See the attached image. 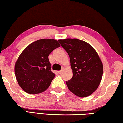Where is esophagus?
Instances as JSON below:
<instances>
[{
	"instance_id": "1",
	"label": "esophagus",
	"mask_w": 123,
	"mask_h": 123,
	"mask_svg": "<svg viewBox=\"0 0 123 123\" xmlns=\"http://www.w3.org/2000/svg\"><path fill=\"white\" fill-rule=\"evenodd\" d=\"M63 69H62V70H61V71H57V72H58V73L59 74H61L62 72H63Z\"/></svg>"
}]
</instances>
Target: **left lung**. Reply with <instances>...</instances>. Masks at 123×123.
I'll return each instance as SVG.
<instances>
[{
	"label": "left lung",
	"instance_id": "1",
	"mask_svg": "<svg viewBox=\"0 0 123 123\" xmlns=\"http://www.w3.org/2000/svg\"><path fill=\"white\" fill-rule=\"evenodd\" d=\"M70 58L73 76L66 81L69 91L80 98L91 95L102 79L103 66L99 56L89 44L78 39L58 40Z\"/></svg>",
	"mask_w": 123,
	"mask_h": 123
}]
</instances>
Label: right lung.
<instances>
[{
    "label": "right lung",
    "instance_id": "1",
    "mask_svg": "<svg viewBox=\"0 0 123 123\" xmlns=\"http://www.w3.org/2000/svg\"><path fill=\"white\" fill-rule=\"evenodd\" d=\"M60 46L55 39H40L23 51L15 64V76L23 90L34 95L49 87L55 74L51 71L48 56Z\"/></svg>",
    "mask_w": 123,
    "mask_h": 123
}]
</instances>
